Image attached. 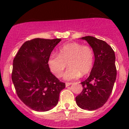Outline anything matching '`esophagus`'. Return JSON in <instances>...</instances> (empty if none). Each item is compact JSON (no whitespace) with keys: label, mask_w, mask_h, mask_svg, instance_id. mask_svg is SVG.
Segmentation results:
<instances>
[{"label":"esophagus","mask_w":129,"mask_h":129,"mask_svg":"<svg viewBox=\"0 0 129 129\" xmlns=\"http://www.w3.org/2000/svg\"><path fill=\"white\" fill-rule=\"evenodd\" d=\"M71 84H72V83H71V82H66V86L68 87V86H69V85H71Z\"/></svg>","instance_id":"1"}]
</instances>
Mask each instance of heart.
<instances>
[{
    "mask_svg": "<svg viewBox=\"0 0 129 129\" xmlns=\"http://www.w3.org/2000/svg\"><path fill=\"white\" fill-rule=\"evenodd\" d=\"M93 63L94 53L92 48L78 42L64 44L60 48L58 55L52 53L47 61L50 71L57 78L62 76L67 63L69 67L63 75V79L67 80L78 79L81 74H88Z\"/></svg>",
    "mask_w": 129,
    "mask_h": 129,
    "instance_id": "obj_1",
    "label": "heart"
}]
</instances>
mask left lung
I'll list each match as a JSON object with an SVG mask.
<instances>
[{
    "label": "left lung",
    "mask_w": 129,
    "mask_h": 129,
    "mask_svg": "<svg viewBox=\"0 0 129 129\" xmlns=\"http://www.w3.org/2000/svg\"><path fill=\"white\" fill-rule=\"evenodd\" d=\"M81 39L92 48L95 61L89 77L81 82L83 90L75 101L81 109L94 110L106 103L112 91L117 76L115 53L104 40L92 36Z\"/></svg>",
    "instance_id": "obj_1"
}]
</instances>
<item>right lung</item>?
<instances>
[{
    "mask_svg": "<svg viewBox=\"0 0 129 129\" xmlns=\"http://www.w3.org/2000/svg\"><path fill=\"white\" fill-rule=\"evenodd\" d=\"M60 39L36 38L26 41L13 60L12 80L18 97L27 107L45 112L58 103L60 91L66 87L52 74L48 58Z\"/></svg>",
    "mask_w": 129,
    "mask_h": 129,
    "instance_id": "1",
    "label": "right lung"
}]
</instances>
